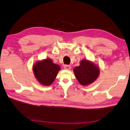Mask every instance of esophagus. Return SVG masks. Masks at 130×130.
I'll use <instances>...</instances> for the list:
<instances>
[{
  "label": "esophagus",
  "mask_w": 130,
  "mask_h": 130,
  "mask_svg": "<svg viewBox=\"0 0 130 130\" xmlns=\"http://www.w3.org/2000/svg\"><path fill=\"white\" fill-rule=\"evenodd\" d=\"M64 69H67V70H69L71 69V66L69 65H65Z\"/></svg>",
  "instance_id": "1"
}]
</instances>
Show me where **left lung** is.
<instances>
[{
	"label": "left lung",
	"mask_w": 130,
	"mask_h": 130,
	"mask_svg": "<svg viewBox=\"0 0 130 130\" xmlns=\"http://www.w3.org/2000/svg\"><path fill=\"white\" fill-rule=\"evenodd\" d=\"M75 76L82 85H87L95 81L99 74V68L92 62L82 60L74 70Z\"/></svg>",
	"instance_id": "left-lung-1"
}]
</instances>
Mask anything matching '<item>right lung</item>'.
<instances>
[{
  "mask_svg": "<svg viewBox=\"0 0 130 130\" xmlns=\"http://www.w3.org/2000/svg\"><path fill=\"white\" fill-rule=\"evenodd\" d=\"M33 69L36 78L43 85H51L60 70L59 66L52 62L50 59L36 62Z\"/></svg>",
  "mask_w": 130,
  "mask_h": 130,
  "instance_id": "add662e5",
  "label": "right lung"
}]
</instances>
